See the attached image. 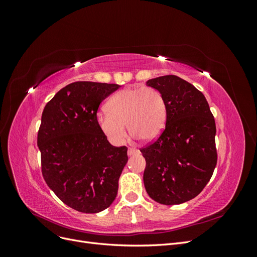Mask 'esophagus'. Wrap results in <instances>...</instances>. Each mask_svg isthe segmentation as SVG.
<instances>
[{
	"instance_id": "34e87169",
	"label": "esophagus",
	"mask_w": 257,
	"mask_h": 257,
	"mask_svg": "<svg viewBox=\"0 0 257 257\" xmlns=\"http://www.w3.org/2000/svg\"><path fill=\"white\" fill-rule=\"evenodd\" d=\"M138 153H139V151L134 149V148H128V150H127V155H128V157H132V155L138 154Z\"/></svg>"
}]
</instances>
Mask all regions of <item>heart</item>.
<instances>
[{"mask_svg": "<svg viewBox=\"0 0 257 257\" xmlns=\"http://www.w3.org/2000/svg\"><path fill=\"white\" fill-rule=\"evenodd\" d=\"M106 110L97 113L96 124L114 145L125 138V124L131 135L150 143L161 135L167 120L165 98L153 88H126L115 93L107 102Z\"/></svg>", "mask_w": 257, "mask_h": 257, "instance_id": "b5f03b06", "label": "heart"}]
</instances>
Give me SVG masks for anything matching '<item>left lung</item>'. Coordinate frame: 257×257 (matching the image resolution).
I'll use <instances>...</instances> for the list:
<instances>
[{
    "label": "left lung",
    "instance_id": "1",
    "mask_svg": "<svg viewBox=\"0 0 257 257\" xmlns=\"http://www.w3.org/2000/svg\"><path fill=\"white\" fill-rule=\"evenodd\" d=\"M167 105L165 128L141 150L146 159L144 183L162 205L185 203L203 191L216 165L215 122L205 95L175 75L149 79Z\"/></svg>",
    "mask_w": 257,
    "mask_h": 257
}]
</instances>
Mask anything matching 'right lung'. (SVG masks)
Wrapping results in <instances>:
<instances>
[{
    "instance_id": "add662e5",
    "label": "right lung",
    "mask_w": 257,
    "mask_h": 257,
    "mask_svg": "<svg viewBox=\"0 0 257 257\" xmlns=\"http://www.w3.org/2000/svg\"><path fill=\"white\" fill-rule=\"evenodd\" d=\"M121 85L77 81L45 106L37 136L46 183L65 205L83 213L109 207L127 163V148L113 147L99 131V104Z\"/></svg>"
}]
</instances>
